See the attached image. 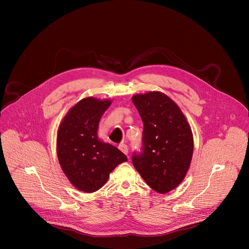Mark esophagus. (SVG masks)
I'll use <instances>...</instances> for the list:
<instances>
[{
    "instance_id": "34e87169",
    "label": "esophagus",
    "mask_w": 249,
    "mask_h": 249,
    "mask_svg": "<svg viewBox=\"0 0 249 249\" xmlns=\"http://www.w3.org/2000/svg\"><path fill=\"white\" fill-rule=\"evenodd\" d=\"M118 149H119L123 154L128 155V147H127V145H125V144H120V145L118 146Z\"/></svg>"
}]
</instances>
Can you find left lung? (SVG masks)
Returning a JSON list of instances; mask_svg holds the SVG:
<instances>
[{
	"label": "left lung",
	"mask_w": 249,
	"mask_h": 249,
	"mask_svg": "<svg viewBox=\"0 0 249 249\" xmlns=\"http://www.w3.org/2000/svg\"><path fill=\"white\" fill-rule=\"evenodd\" d=\"M144 123L143 153L132 161L146 183L164 194L178 186L189 169L194 140L183 112L169 96L149 91L132 96Z\"/></svg>",
	"instance_id": "obj_1"
}]
</instances>
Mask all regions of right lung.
<instances>
[{
    "instance_id": "right-lung-1",
    "label": "right lung",
    "mask_w": 249,
    "mask_h": 249,
    "mask_svg": "<svg viewBox=\"0 0 249 249\" xmlns=\"http://www.w3.org/2000/svg\"><path fill=\"white\" fill-rule=\"evenodd\" d=\"M110 99L83 98L71 107L57 132V157L61 168L75 188L86 193L100 189L114 168L127 161L116 147L97 136L102 114Z\"/></svg>"
}]
</instances>
